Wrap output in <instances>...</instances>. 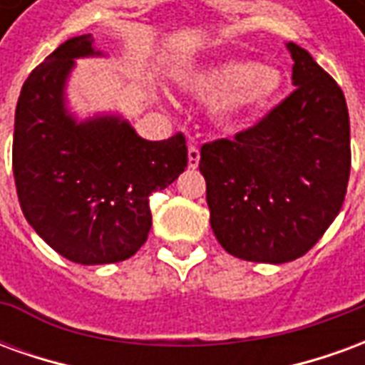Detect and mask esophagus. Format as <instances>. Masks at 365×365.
Here are the masks:
<instances>
[{"label":"esophagus","instance_id":"34e87169","mask_svg":"<svg viewBox=\"0 0 365 365\" xmlns=\"http://www.w3.org/2000/svg\"><path fill=\"white\" fill-rule=\"evenodd\" d=\"M199 164V148L195 144H190L187 146V166L197 168Z\"/></svg>","mask_w":365,"mask_h":365}]
</instances>
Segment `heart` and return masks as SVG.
<instances>
[{"label": "heart", "instance_id": "heart-1", "mask_svg": "<svg viewBox=\"0 0 365 365\" xmlns=\"http://www.w3.org/2000/svg\"><path fill=\"white\" fill-rule=\"evenodd\" d=\"M191 88L199 97L221 99L219 113L232 119L268 109L282 91L283 74L254 60H225L201 70Z\"/></svg>", "mask_w": 365, "mask_h": 365}]
</instances>
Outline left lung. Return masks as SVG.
Here are the masks:
<instances>
[{"mask_svg": "<svg viewBox=\"0 0 365 365\" xmlns=\"http://www.w3.org/2000/svg\"><path fill=\"white\" fill-rule=\"evenodd\" d=\"M295 90L232 140L201 146L211 229L248 262L283 264L307 254L344 203L350 117L334 78L295 43Z\"/></svg>", "mask_w": 365, "mask_h": 365, "instance_id": "left-lung-1", "label": "left lung"}]
</instances>
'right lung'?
<instances>
[{
	"instance_id": "1",
	"label": "right lung",
	"mask_w": 365,
	"mask_h": 365,
	"mask_svg": "<svg viewBox=\"0 0 365 365\" xmlns=\"http://www.w3.org/2000/svg\"><path fill=\"white\" fill-rule=\"evenodd\" d=\"M93 36L60 44L23 83L13 133V175L29 225L66 260L130 258L152 227L150 193L187 166L183 133L144 140L115 117L76 123L62 91L74 58L99 54Z\"/></svg>"
}]
</instances>
